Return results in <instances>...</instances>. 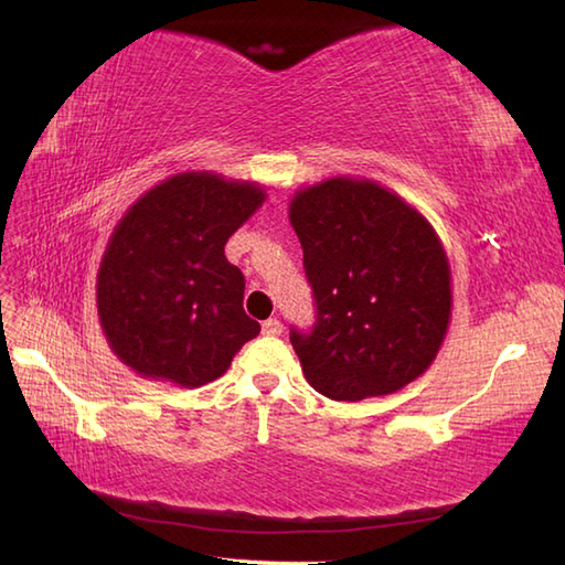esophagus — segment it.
<instances>
[{
  "label": "esophagus",
  "mask_w": 565,
  "mask_h": 565,
  "mask_svg": "<svg viewBox=\"0 0 565 565\" xmlns=\"http://www.w3.org/2000/svg\"><path fill=\"white\" fill-rule=\"evenodd\" d=\"M262 332L267 334V338H276V334H281V332H284L281 320H279V318H269V320H264V322H262Z\"/></svg>",
  "instance_id": "1"
}]
</instances>
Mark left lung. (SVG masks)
<instances>
[{
  "label": "left lung",
  "mask_w": 565,
  "mask_h": 565,
  "mask_svg": "<svg viewBox=\"0 0 565 565\" xmlns=\"http://www.w3.org/2000/svg\"><path fill=\"white\" fill-rule=\"evenodd\" d=\"M289 218L303 247L316 326L291 328L310 386L332 401L388 395L435 362L451 318V271L423 213L369 179L301 189Z\"/></svg>",
  "instance_id": "left-lung-1"
}]
</instances>
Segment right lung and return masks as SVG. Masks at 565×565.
<instances>
[{
	"label": "right lung",
	"mask_w": 565,
	"mask_h": 565,
	"mask_svg": "<svg viewBox=\"0 0 565 565\" xmlns=\"http://www.w3.org/2000/svg\"><path fill=\"white\" fill-rule=\"evenodd\" d=\"M264 199L259 184L184 172L126 211L97 276L102 330L126 366L199 388L257 338L259 322L243 308L245 276L225 259V243Z\"/></svg>",
	"instance_id": "obj_1"
}]
</instances>
